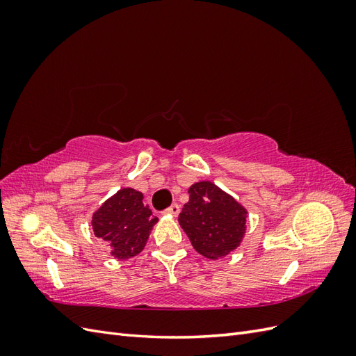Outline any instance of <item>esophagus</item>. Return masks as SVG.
<instances>
[{"label":"esophagus","instance_id":"esophagus-1","mask_svg":"<svg viewBox=\"0 0 356 356\" xmlns=\"http://www.w3.org/2000/svg\"><path fill=\"white\" fill-rule=\"evenodd\" d=\"M179 204L178 203H172L170 207L166 209V213H169V215H172V217H178V213H179Z\"/></svg>","mask_w":356,"mask_h":356}]
</instances>
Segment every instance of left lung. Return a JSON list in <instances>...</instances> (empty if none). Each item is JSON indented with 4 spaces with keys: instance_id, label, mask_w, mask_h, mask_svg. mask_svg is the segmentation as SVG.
Instances as JSON below:
<instances>
[{
    "instance_id": "1",
    "label": "left lung",
    "mask_w": 356,
    "mask_h": 356,
    "mask_svg": "<svg viewBox=\"0 0 356 356\" xmlns=\"http://www.w3.org/2000/svg\"><path fill=\"white\" fill-rule=\"evenodd\" d=\"M188 195L178 222L193 248L209 260L229 255L245 238L246 208L211 181L191 184Z\"/></svg>"
}]
</instances>
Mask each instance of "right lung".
Returning a JSON list of instances; mask_svg holds the SVG:
<instances>
[{
    "mask_svg": "<svg viewBox=\"0 0 356 356\" xmlns=\"http://www.w3.org/2000/svg\"><path fill=\"white\" fill-rule=\"evenodd\" d=\"M143 199L141 191L124 187L93 212V233L111 248L115 260H129L141 252L159 221Z\"/></svg>",
    "mask_w": 356,
    "mask_h": 356,
    "instance_id": "add662e5",
    "label": "right lung"
}]
</instances>
